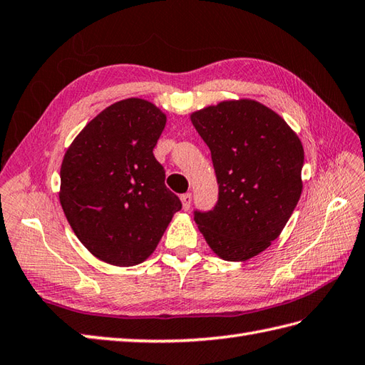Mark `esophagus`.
<instances>
[{"label": "esophagus", "mask_w": 365, "mask_h": 365, "mask_svg": "<svg viewBox=\"0 0 365 365\" xmlns=\"http://www.w3.org/2000/svg\"><path fill=\"white\" fill-rule=\"evenodd\" d=\"M181 201H182V207L187 210L190 207V203H192V193L187 192V193H182L181 195Z\"/></svg>", "instance_id": "1"}]
</instances>
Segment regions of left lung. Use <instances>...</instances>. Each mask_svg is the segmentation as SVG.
<instances>
[{"instance_id":"8db88e82","label":"left lung","mask_w":365,"mask_h":365,"mask_svg":"<svg viewBox=\"0 0 365 365\" xmlns=\"http://www.w3.org/2000/svg\"><path fill=\"white\" fill-rule=\"evenodd\" d=\"M210 150L218 198L193 210L209 247L247 261L284 230L302 195L303 145L277 112L253 100L223 101L190 115Z\"/></svg>"}]
</instances>
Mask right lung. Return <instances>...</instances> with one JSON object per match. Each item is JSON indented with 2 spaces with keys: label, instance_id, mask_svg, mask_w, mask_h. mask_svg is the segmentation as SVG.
<instances>
[{
  "label": "right lung",
  "instance_id": "obj_1",
  "mask_svg": "<svg viewBox=\"0 0 365 365\" xmlns=\"http://www.w3.org/2000/svg\"><path fill=\"white\" fill-rule=\"evenodd\" d=\"M165 121L148 101H118L96 115L63 156L62 209L81 244L104 262H143L182 207L153 155Z\"/></svg>",
  "mask_w": 365,
  "mask_h": 365
}]
</instances>
